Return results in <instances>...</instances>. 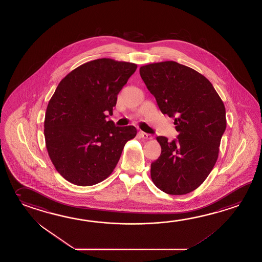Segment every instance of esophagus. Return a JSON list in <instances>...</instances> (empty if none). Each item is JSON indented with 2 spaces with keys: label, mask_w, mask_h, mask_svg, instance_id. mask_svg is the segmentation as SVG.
<instances>
[{
  "label": "esophagus",
  "mask_w": 262,
  "mask_h": 262,
  "mask_svg": "<svg viewBox=\"0 0 262 262\" xmlns=\"http://www.w3.org/2000/svg\"><path fill=\"white\" fill-rule=\"evenodd\" d=\"M139 135L142 139H147V140H150L152 139V136L150 134L144 133L143 131H139Z\"/></svg>",
  "instance_id": "esophagus-1"
}]
</instances>
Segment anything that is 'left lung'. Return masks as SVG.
Masks as SVG:
<instances>
[{
    "instance_id": "left-lung-1",
    "label": "left lung",
    "mask_w": 262,
    "mask_h": 262,
    "mask_svg": "<svg viewBox=\"0 0 262 262\" xmlns=\"http://www.w3.org/2000/svg\"><path fill=\"white\" fill-rule=\"evenodd\" d=\"M161 112L174 119L178 139L157 137L162 152L150 164L154 185L167 194L189 193L210 174L226 129V110L206 78L174 61L139 69Z\"/></svg>"
}]
</instances>
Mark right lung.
<instances>
[{"mask_svg": "<svg viewBox=\"0 0 262 262\" xmlns=\"http://www.w3.org/2000/svg\"><path fill=\"white\" fill-rule=\"evenodd\" d=\"M137 64L99 58L74 69L58 83L47 106L45 138L57 172L72 184L92 186L106 180L118 163L135 126H115L117 95Z\"/></svg>", "mask_w": 262, "mask_h": 262, "instance_id": "right-lung-1", "label": "right lung"}]
</instances>
